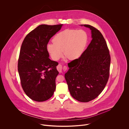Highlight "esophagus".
I'll use <instances>...</instances> for the list:
<instances>
[{"label":"esophagus","instance_id":"34e87169","mask_svg":"<svg viewBox=\"0 0 129 129\" xmlns=\"http://www.w3.org/2000/svg\"><path fill=\"white\" fill-rule=\"evenodd\" d=\"M67 69V67H62L61 64H59L57 66V71L59 72V73H62L63 70H64Z\"/></svg>","mask_w":129,"mask_h":129}]
</instances>
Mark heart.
<instances>
[{"mask_svg": "<svg viewBox=\"0 0 129 129\" xmlns=\"http://www.w3.org/2000/svg\"><path fill=\"white\" fill-rule=\"evenodd\" d=\"M88 40V34L84 30L68 29L56 34L54 37V42L47 44V49L55 60L62 56L63 50L70 59H75L83 53Z\"/></svg>", "mask_w": 129, "mask_h": 129, "instance_id": "1", "label": "heart"}]
</instances>
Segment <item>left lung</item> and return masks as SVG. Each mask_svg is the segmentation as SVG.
<instances>
[{"instance_id": "1", "label": "left lung", "mask_w": 129, "mask_h": 129, "mask_svg": "<svg viewBox=\"0 0 129 129\" xmlns=\"http://www.w3.org/2000/svg\"><path fill=\"white\" fill-rule=\"evenodd\" d=\"M91 31L92 39L78 58L68 63L64 75L72 97L81 102L96 98L104 89L109 79L111 57L104 38L89 25H81Z\"/></svg>"}]
</instances>
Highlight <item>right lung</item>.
<instances>
[{
  "instance_id": "obj_1",
  "label": "right lung",
  "mask_w": 129,
  "mask_h": 129,
  "mask_svg": "<svg viewBox=\"0 0 129 129\" xmlns=\"http://www.w3.org/2000/svg\"><path fill=\"white\" fill-rule=\"evenodd\" d=\"M62 26L40 25L25 37L22 44L18 71L22 88L33 100H47L55 91L58 63L49 58L47 46Z\"/></svg>"
}]
</instances>
